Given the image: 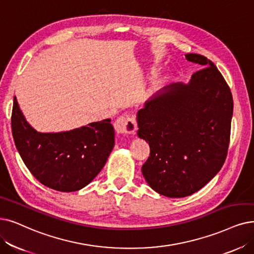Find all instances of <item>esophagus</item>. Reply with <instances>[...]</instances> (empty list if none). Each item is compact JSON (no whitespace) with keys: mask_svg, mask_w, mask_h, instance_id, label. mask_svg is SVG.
Returning a JSON list of instances; mask_svg holds the SVG:
<instances>
[{"mask_svg":"<svg viewBox=\"0 0 254 254\" xmlns=\"http://www.w3.org/2000/svg\"><path fill=\"white\" fill-rule=\"evenodd\" d=\"M115 129L121 134H134L136 131V121L133 116L129 114L121 116L115 122Z\"/></svg>","mask_w":254,"mask_h":254,"instance_id":"1","label":"esophagus"}]
</instances>
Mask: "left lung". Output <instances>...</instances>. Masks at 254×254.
<instances>
[{
	"label": "left lung",
	"mask_w": 254,
	"mask_h": 254,
	"mask_svg": "<svg viewBox=\"0 0 254 254\" xmlns=\"http://www.w3.org/2000/svg\"><path fill=\"white\" fill-rule=\"evenodd\" d=\"M202 69L188 84H170L137 111V135L150 146L141 167L158 194L182 198L214 178L227 156L233 101L217 66L205 56L187 54Z\"/></svg>",
	"instance_id": "8db88e82"
}]
</instances>
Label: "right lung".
<instances>
[{"mask_svg": "<svg viewBox=\"0 0 254 254\" xmlns=\"http://www.w3.org/2000/svg\"><path fill=\"white\" fill-rule=\"evenodd\" d=\"M11 128L16 149L31 174L59 191L78 190L92 182L115 146L110 119L64 132H38L26 121L15 97Z\"/></svg>", "mask_w": 254, "mask_h": 254, "instance_id": "right-lung-1", "label": "right lung"}]
</instances>
